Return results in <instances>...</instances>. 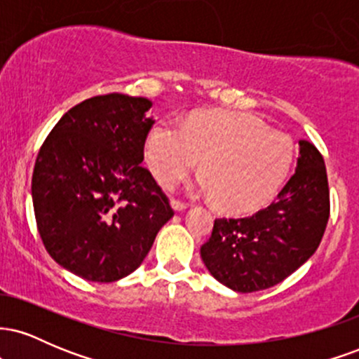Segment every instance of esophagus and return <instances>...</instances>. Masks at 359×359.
Segmentation results:
<instances>
[{
  "label": "esophagus",
  "mask_w": 359,
  "mask_h": 359,
  "mask_svg": "<svg viewBox=\"0 0 359 359\" xmlns=\"http://www.w3.org/2000/svg\"><path fill=\"white\" fill-rule=\"evenodd\" d=\"M170 205H172V209H174L175 212H180V211H184V209L187 208V204L180 203V201H177V199H170Z\"/></svg>",
  "instance_id": "34e87169"
}]
</instances>
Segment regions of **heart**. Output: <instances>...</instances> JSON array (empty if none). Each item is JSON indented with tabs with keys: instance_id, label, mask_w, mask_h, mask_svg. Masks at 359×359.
Returning a JSON list of instances; mask_svg holds the SVG:
<instances>
[{
	"instance_id": "b5f03b06",
	"label": "heart",
	"mask_w": 359,
	"mask_h": 359,
	"mask_svg": "<svg viewBox=\"0 0 359 359\" xmlns=\"http://www.w3.org/2000/svg\"><path fill=\"white\" fill-rule=\"evenodd\" d=\"M201 156L204 174L191 192L216 197L228 212L246 214L277 194L292 167L294 145L259 118L236 111H203L184 125L160 119L148 133L145 158L162 184L189 174Z\"/></svg>"
}]
</instances>
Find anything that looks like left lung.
I'll return each instance as SVG.
<instances>
[{
	"label": "left lung",
	"mask_w": 359,
	"mask_h": 359,
	"mask_svg": "<svg viewBox=\"0 0 359 359\" xmlns=\"http://www.w3.org/2000/svg\"><path fill=\"white\" fill-rule=\"evenodd\" d=\"M295 174L275 203L250 217L216 219L201 246L205 269L222 285L250 294L270 288L300 269L323 240L329 219V187L323 155L299 142Z\"/></svg>",
	"instance_id": "1"
}]
</instances>
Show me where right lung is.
Returning <instances> with one entry per match:
<instances>
[{
	"instance_id": "right-lung-1",
	"label": "right lung",
	"mask_w": 359,
	"mask_h": 359,
	"mask_svg": "<svg viewBox=\"0 0 359 359\" xmlns=\"http://www.w3.org/2000/svg\"><path fill=\"white\" fill-rule=\"evenodd\" d=\"M151 101L94 96L59 119L32 177L36 228L62 269L89 282H116L142 265L174 216L143 162Z\"/></svg>"
}]
</instances>
